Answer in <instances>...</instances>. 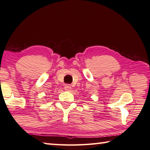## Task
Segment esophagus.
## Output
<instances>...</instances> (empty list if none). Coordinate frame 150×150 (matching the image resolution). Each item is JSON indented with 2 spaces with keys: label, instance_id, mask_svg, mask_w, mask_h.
Here are the masks:
<instances>
[{
  "label": "esophagus",
  "instance_id": "obj_1",
  "mask_svg": "<svg viewBox=\"0 0 150 150\" xmlns=\"http://www.w3.org/2000/svg\"><path fill=\"white\" fill-rule=\"evenodd\" d=\"M64 89H65V91H70L72 88H71V86H70L69 84H66L65 85V86H64Z\"/></svg>",
  "mask_w": 150,
  "mask_h": 150
}]
</instances>
